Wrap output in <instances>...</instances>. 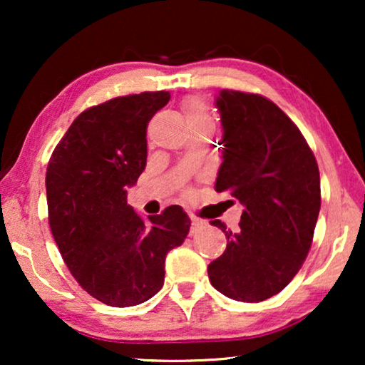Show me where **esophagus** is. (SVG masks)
Segmentation results:
<instances>
[{"label": "esophagus", "mask_w": 365, "mask_h": 365, "mask_svg": "<svg viewBox=\"0 0 365 365\" xmlns=\"http://www.w3.org/2000/svg\"><path fill=\"white\" fill-rule=\"evenodd\" d=\"M191 226H192V232H194V231H196V229L202 227L204 222L201 221V219H197V217H191Z\"/></svg>", "instance_id": "obj_1"}]
</instances>
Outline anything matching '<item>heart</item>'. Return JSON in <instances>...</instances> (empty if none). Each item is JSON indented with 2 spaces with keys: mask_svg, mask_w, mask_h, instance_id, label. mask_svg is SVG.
<instances>
[{
  "mask_svg": "<svg viewBox=\"0 0 365 365\" xmlns=\"http://www.w3.org/2000/svg\"><path fill=\"white\" fill-rule=\"evenodd\" d=\"M182 111H184V118H186L187 126L189 124L211 123L206 106H204V103L199 101V99H191V101H187L182 106Z\"/></svg>",
  "mask_w": 365,
  "mask_h": 365,
  "instance_id": "b5f03b06",
  "label": "heart"
}]
</instances>
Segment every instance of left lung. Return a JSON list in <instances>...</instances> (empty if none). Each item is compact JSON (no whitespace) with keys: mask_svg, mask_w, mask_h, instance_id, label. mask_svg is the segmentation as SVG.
<instances>
[{"mask_svg":"<svg viewBox=\"0 0 365 365\" xmlns=\"http://www.w3.org/2000/svg\"><path fill=\"white\" fill-rule=\"evenodd\" d=\"M222 123V164L216 191L244 206L239 231L207 266L219 292L261 302L292 281L311 249L321 178L309 144L291 118L261 94L222 89L216 99ZM221 144V143H219Z\"/></svg>","mask_w":365,"mask_h":365,"instance_id":"obj_1","label":"left lung"}]
</instances>
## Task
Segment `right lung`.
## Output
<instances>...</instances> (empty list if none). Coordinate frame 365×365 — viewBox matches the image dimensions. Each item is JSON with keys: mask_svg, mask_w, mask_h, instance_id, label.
Instances as JSON below:
<instances>
[{"mask_svg": "<svg viewBox=\"0 0 365 365\" xmlns=\"http://www.w3.org/2000/svg\"><path fill=\"white\" fill-rule=\"evenodd\" d=\"M169 99L144 91L88 108L48 163V219L63 261L89 296L113 307L161 291L166 254L191 227L181 206L144 221L128 204L126 189L146 168L148 123Z\"/></svg>", "mask_w": 365, "mask_h": 365, "instance_id": "add662e5", "label": "right lung"}]
</instances>
